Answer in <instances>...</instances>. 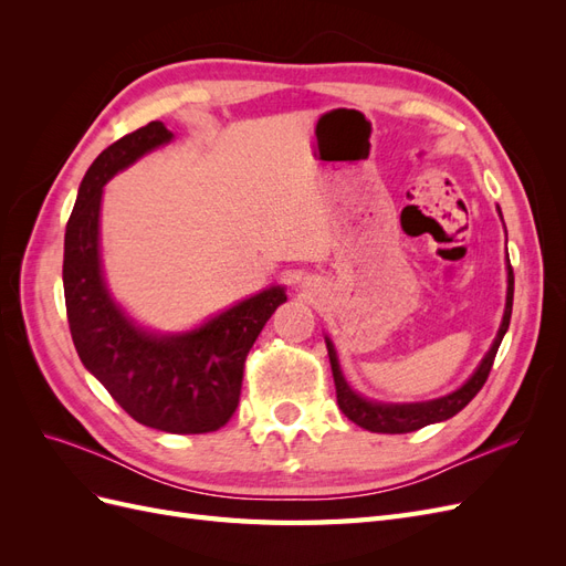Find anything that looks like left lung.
Segmentation results:
<instances>
[{"instance_id":"obj_1","label":"left lung","mask_w":566,"mask_h":566,"mask_svg":"<svg viewBox=\"0 0 566 566\" xmlns=\"http://www.w3.org/2000/svg\"><path fill=\"white\" fill-rule=\"evenodd\" d=\"M512 295H515V276H512V266H507V304H505V316L501 323L499 337H495L493 347L484 356V361L479 364L472 378L455 389L449 397H441L434 401H424V403H373L358 397L349 389V385L342 378V370L337 364V354L331 345V339H325L328 345V356H331V368H333V378H335V391H337V406L342 413H345L352 422L358 427H364L368 432H380V434H406V432H416L424 424L449 420L455 413H460L474 397L476 391L484 387L489 373L493 368V358L499 354V347L503 342V335L510 325L512 316Z\"/></svg>"}]
</instances>
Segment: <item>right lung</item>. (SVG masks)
Here are the masks:
<instances>
[{
	"instance_id": "right-lung-1",
	"label": "right lung",
	"mask_w": 566,
	"mask_h": 566,
	"mask_svg": "<svg viewBox=\"0 0 566 566\" xmlns=\"http://www.w3.org/2000/svg\"><path fill=\"white\" fill-rule=\"evenodd\" d=\"M169 139L172 132L153 119L111 144L84 175L65 227V314L84 368L125 413L153 430L205 434L217 432L235 413L245 358L285 293L281 287L264 290L202 328L172 337L144 333L113 304L98 262L104 184Z\"/></svg>"
}]
</instances>
